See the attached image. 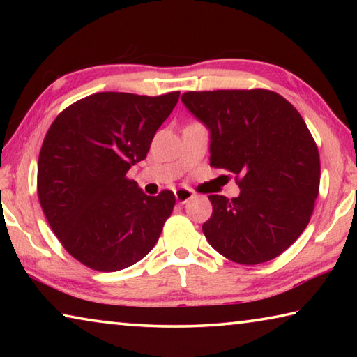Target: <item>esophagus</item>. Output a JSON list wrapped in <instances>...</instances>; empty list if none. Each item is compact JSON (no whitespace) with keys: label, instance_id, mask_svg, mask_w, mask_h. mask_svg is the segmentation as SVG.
<instances>
[{"label":"esophagus","instance_id":"obj_1","mask_svg":"<svg viewBox=\"0 0 357 357\" xmlns=\"http://www.w3.org/2000/svg\"><path fill=\"white\" fill-rule=\"evenodd\" d=\"M174 197H176V202L184 204L190 200V198L195 197V192H193L192 189H189V187H179V189L174 190Z\"/></svg>","mask_w":357,"mask_h":357}]
</instances>
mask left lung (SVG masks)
I'll use <instances>...</instances> for the list:
<instances>
[{"label": "left lung", "mask_w": 357, "mask_h": 357, "mask_svg": "<svg viewBox=\"0 0 357 357\" xmlns=\"http://www.w3.org/2000/svg\"><path fill=\"white\" fill-rule=\"evenodd\" d=\"M183 102L211 130V167L236 174L239 197L209 195L208 243L239 264L285 252L309 225L319 154L299 112L269 89L189 91Z\"/></svg>", "instance_id": "left-lung-1"}]
</instances>
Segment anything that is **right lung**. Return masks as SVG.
<instances>
[{"instance_id":"right-lung-1","label":"right lung","mask_w":357,"mask_h":357,"mask_svg":"<svg viewBox=\"0 0 357 357\" xmlns=\"http://www.w3.org/2000/svg\"><path fill=\"white\" fill-rule=\"evenodd\" d=\"M179 94L96 93L52 123L39 153L38 197L48 225L77 261L114 273L155 245L176 198L172 190L146 195L128 172L146 159Z\"/></svg>"}]
</instances>
